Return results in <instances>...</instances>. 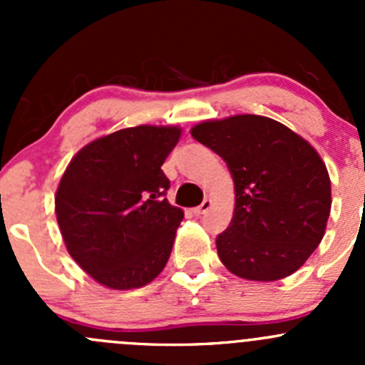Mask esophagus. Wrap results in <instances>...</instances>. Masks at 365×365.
I'll return each mask as SVG.
<instances>
[{
    "label": "esophagus",
    "mask_w": 365,
    "mask_h": 365,
    "mask_svg": "<svg viewBox=\"0 0 365 365\" xmlns=\"http://www.w3.org/2000/svg\"><path fill=\"white\" fill-rule=\"evenodd\" d=\"M212 206H213L212 200H205L203 203L197 206V208H194V213H196V215H205V213L208 212V210L212 208Z\"/></svg>",
    "instance_id": "34e87169"
}]
</instances>
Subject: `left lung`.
<instances>
[{
  "mask_svg": "<svg viewBox=\"0 0 365 365\" xmlns=\"http://www.w3.org/2000/svg\"><path fill=\"white\" fill-rule=\"evenodd\" d=\"M190 134L233 176V219L215 240L224 267L257 282L295 274L323 240L332 206L329 171L314 146L257 114L201 121Z\"/></svg>",
  "mask_w": 365,
  "mask_h": 365,
  "instance_id": "left-lung-1",
  "label": "left lung"
}]
</instances>
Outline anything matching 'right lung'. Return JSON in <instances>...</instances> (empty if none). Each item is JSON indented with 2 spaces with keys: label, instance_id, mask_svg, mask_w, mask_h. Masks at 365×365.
<instances>
[{
  "label": "right lung",
  "instance_id": "right-lung-1",
  "mask_svg": "<svg viewBox=\"0 0 365 365\" xmlns=\"http://www.w3.org/2000/svg\"><path fill=\"white\" fill-rule=\"evenodd\" d=\"M178 125H138L84 145L68 162L54 212L72 259L98 284L135 289L164 270L183 210L165 197L160 165Z\"/></svg>",
  "mask_w": 365,
  "mask_h": 365
}]
</instances>
